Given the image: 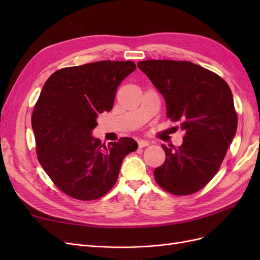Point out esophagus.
I'll return each mask as SVG.
<instances>
[{
	"label": "esophagus",
	"instance_id": "1",
	"mask_svg": "<svg viewBox=\"0 0 260 260\" xmlns=\"http://www.w3.org/2000/svg\"><path fill=\"white\" fill-rule=\"evenodd\" d=\"M138 144H139V147H145L149 143H148V141H146V140H139L138 141Z\"/></svg>",
	"mask_w": 260,
	"mask_h": 260
}]
</instances>
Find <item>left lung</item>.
<instances>
[{
  "mask_svg": "<svg viewBox=\"0 0 260 260\" xmlns=\"http://www.w3.org/2000/svg\"><path fill=\"white\" fill-rule=\"evenodd\" d=\"M166 102V115L185 132L179 147L161 145L166 159L154 170L156 182L175 195L198 192L215 177L235 137L238 117L230 86L191 61L138 62Z\"/></svg>",
  "mask_w": 260,
  "mask_h": 260,
  "instance_id": "8db88e82",
  "label": "left lung"
}]
</instances>
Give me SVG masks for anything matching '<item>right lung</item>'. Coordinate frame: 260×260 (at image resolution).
Masks as SVG:
<instances>
[{"mask_svg": "<svg viewBox=\"0 0 260 260\" xmlns=\"http://www.w3.org/2000/svg\"><path fill=\"white\" fill-rule=\"evenodd\" d=\"M133 61L102 60L61 68L45 81L32 114L39 162L59 190L96 200L115 185L121 162L138 143L131 138L102 144L92 136L99 114L113 108L118 85Z\"/></svg>", "mask_w": 260, "mask_h": 260, "instance_id": "1", "label": "right lung"}]
</instances>
